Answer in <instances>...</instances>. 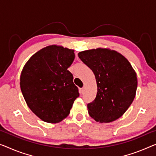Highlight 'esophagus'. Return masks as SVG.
I'll return each instance as SVG.
<instances>
[{
    "instance_id": "obj_1",
    "label": "esophagus",
    "mask_w": 156,
    "mask_h": 156,
    "mask_svg": "<svg viewBox=\"0 0 156 156\" xmlns=\"http://www.w3.org/2000/svg\"><path fill=\"white\" fill-rule=\"evenodd\" d=\"M84 91H85V86H83V88H81L80 89V93H81V94L83 93V92H84Z\"/></svg>"
}]
</instances>
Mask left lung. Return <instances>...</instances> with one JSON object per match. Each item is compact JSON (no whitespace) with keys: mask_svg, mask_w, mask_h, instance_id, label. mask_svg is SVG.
<instances>
[{"mask_svg":"<svg viewBox=\"0 0 156 156\" xmlns=\"http://www.w3.org/2000/svg\"><path fill=\"white\" fill-rule=\"evenodd\" d=\"M94 73L97 95L88 104L90 116L100 123H110L123 116L135 99L137 77L130 62L119 52L99 47L78 53Z\"/></svg>","mask_w":156,"mask_h":156,"instance_id":"1","label":"left lung"}]
</instances>
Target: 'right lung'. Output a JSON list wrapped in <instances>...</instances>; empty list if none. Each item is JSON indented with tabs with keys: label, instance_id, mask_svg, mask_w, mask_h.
<instances>
[{
	"label": "right lung",
	"instance_id": "add662e5",
	"mask_svg": "<svg viewBox=\"0 0 156 156\" xmlns=\"http://www.w3.org/2000/svg\"><path fill=\"white\" fill-rule=\"evenodd\" d=\"M74 51L61 45H49L33 54L21 71L20 88L26 104L47 123L66 119L80 95L68 70L75 59Z\"/></svg>",
	"mask_w": 156,
	"mask_h": 156
}]
</instances>
